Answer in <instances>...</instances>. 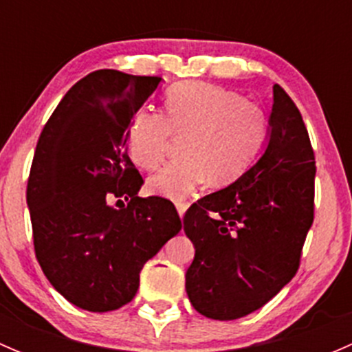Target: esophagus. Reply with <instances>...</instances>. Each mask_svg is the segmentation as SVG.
<instances>
[{"mask_svg": "<svg viewBox=\"0 0 352 352\" xmlns=\"http://www.w3.org/2000/svg\"><path fill=\"white\" fill-rule=\"evenodd\" d=\"M186 209H187V204H184V202H179V204H177V211H179L180 218H184V214H186Z\"/></svg>", "mask_w": 352, "mask_h": 352, "instance_id": "34e87169", "label": "esophagus"}]
</instances>
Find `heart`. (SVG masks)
Here are the masks:
<instances>
[{
	"label": "heart",
	"instance_id": "1",
	"mask_svg": "<svg viewBox=\"0 0 352 352\" xmlns=\"http://www.w3.org/2000/svg\"><path fill=\"white\" fill-rule=\"evenodd\" d=\"M166 116L151 109L134 113L127 131V153L140 168L153 170L172 138H183L184 160L162 166L148 179L155 196L182 201L208 180L235 182L254 162L265 138L264 110L242 95L204 81H182L168 88Z\"/></svg>",
	"mask_w": 352,
	"mask_h": 352
}]
</instances>
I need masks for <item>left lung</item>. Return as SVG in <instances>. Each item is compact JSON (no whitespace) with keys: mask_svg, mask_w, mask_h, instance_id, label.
<instances>
[{"mask_svg":"<svg viewBox=\"0 0 352 352\" xmlns=\"http://www.w3.org/2000/svg\"><path fill=\"white\" fill-rule=\"evenodd\" d=\"M264 153L232 186L199 199L184 216L196 255L186 289L214 320L264 307L296 274L314 223L315 155L301 113L274 85Z\"/></svg>","mask_w":352,"mask_h":352,"instance_id":"1","label":"left lung"}]
</instances>
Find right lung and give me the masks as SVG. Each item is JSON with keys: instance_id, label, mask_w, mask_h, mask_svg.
I'll return each instance as SVG.
<instances>
[{"instance_id": "obj_1", "label": "right lung", "mask_w": 352, "mask_h": 352, "mask_svg": "<svg viewBox=\"0 0 352 352\" xmlns=\"http://www.w3.org/2000/svg\"><path fill=\"white\" fill-rule=\"evenodd\" d=\"M160 81L90 73L63 97L35 148L27 184L35 257L54 289L83 310L129 303L146 261L182 230L168 199L138 196L143 177L127 155L131 120Z\"/></svg>"}]
</instances>
